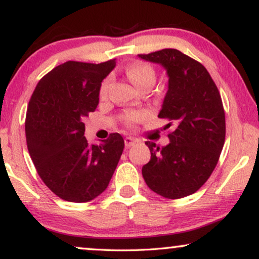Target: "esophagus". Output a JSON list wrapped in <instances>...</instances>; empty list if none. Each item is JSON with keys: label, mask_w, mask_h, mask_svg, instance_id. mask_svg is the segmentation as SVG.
<instances>
[{"label": "esophagus", "mask_w": 259, "mask_h": 259, "mask_svg": "<svg viewBox=\"0 0 259 259\" xmlns=\"http://www.w3.org/2000/svg\"><path fill=\"white\" fill-rule=\"evenodd\" d=\"M136 144H137V140L134 139V138H131V137L125 138V146L127 148L134 146V145H136Z\"/></svg>", "instance_id": "obj_1"}]
</instances>
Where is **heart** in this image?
<instances>
[{"label":"heart","mask_w":259,"mask_h":259,"mask_svg":"<svg viewBox=\"0 0 259 259\" xmlns=\"http://www.w3.org/2000/svg\"><path fill=\"white\" fill-rule=\"evenodd\" d=\"M126 75L128 79L132 81L133 84H136L138 88H144L150 86L152 87L157 81V72L155 69L148 63L144 62H137L127 67L126 69ZM112 79L111 77H107L102 81L100 90H99V97L100 99H106L108 95L109 87H111ZM148 116L147 111H144V109H138V111H130L123 114L122 119L123 122L126 123L127 126H134L136 123L143 121Z\"/></svg>","instance_id":"obj_1"}]
</instances>
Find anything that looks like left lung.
<instances>
[{"mask_svg": "<svg viewBox=\"0 0 259 259\" xmlns=\"http://www.w3.org/2000/svg\"><path fill=\"white\" fill-rule=\"evenodd\" d=\"M161 65L168 90L159 118L167 119L169 144L146 141L151 160L143 177L153 192L168 199L190 196L210 178L225 141V112L214 81L200 62L177 49L139 54Z\"/></svg>", "mask_w": 259, "mask_h": 259, "instance_id": "8db88e82", "label": "left lung"}]
</instances>
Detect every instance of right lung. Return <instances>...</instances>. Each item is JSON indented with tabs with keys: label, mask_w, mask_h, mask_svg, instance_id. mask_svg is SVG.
I'll list each match as a JSON object with an SVG mask.
<instances>
[{
	"label": "right lung",
	"mask_w": 259,
	"mask_h": 259,
	"mask_svg": "<svg viewBox=\"0 0 259 259\" xmlns=\"http://www.w3.org/2000/svg\"><path fill=\"white\" fill-rule=\"evenodd\" d=\"M67 61L38 81L26 116V139L35 168L63 200L86 203L107 189L123 146L119 133L100 145L84 138L83 120L99 104L101 81L115 67Z\"/></svg>",
	"instance_id": "obj_1"
}]
</instances>
